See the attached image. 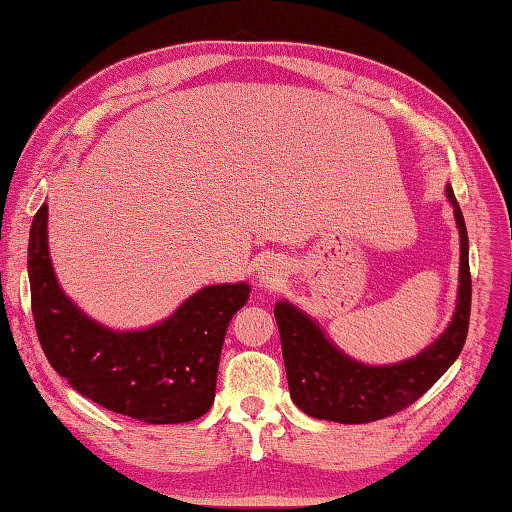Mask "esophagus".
Wrapping results in <instances>:
<instances>
[{
  "mask_svg": "<svg viewBox=\"0 0 512 512\" xmlns=\"http://www.w3.org/2000/svg\"><path fill=\"white\" fill-rule=\"evenodd\" d=\"M257 277H259V284H262L264 289H275L284 282L287 273H284V266L277 262V259H266V262L259 266Z\"/></svg>",
  "mask_w": 512,
  "mask_h": 512,
  "instance_id": "obj_1",
  "label": "esophagus"
}]
</instances>
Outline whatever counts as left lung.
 <instances>
[{
  "label": "left lung",
  "instance_id": "8db88e82",
  "mask_svg": "<svg viewBox=\"0 0 512 512\" xmlns=\"http://www.w3.org/2000/svg\"><path fill=\"white\" fill-rule=\"evenodd\" d=\"M445 194L454 207L458 237H461L456 309L445 332L415 357L386 366L357 361L329 339L318 320L311 318L307 311L291 305L289 300L275 302L273 314L280 329L291 400L311 418L341 424L388 418L420 400L461 354L472 305L470 259H467L470 244L452 185L445 187Z\"/></svg>",
  "mask_w": 512,
  "mask_h": 512
}]
</instances>
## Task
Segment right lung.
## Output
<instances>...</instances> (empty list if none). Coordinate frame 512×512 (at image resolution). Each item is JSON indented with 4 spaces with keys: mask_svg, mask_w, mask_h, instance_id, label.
<instances>
[{
    "mask_svg": "<svg viewBox=\"0 0 512 512\" xmlns=\"http://www.w3.org/2000/svg\"><path fill=\"white\" fill-rule=\"evenodd\" d=\"M47 219L42 203L31 223L27 268L38 339L51 368L76 393L133 420L178 424L210 411L225 332L248 302L250 284H210L160 323L112 329L85 314L58 284Z\"/></svg>",
    "mask_w": 512,
    "mask_h": 512,
    "instance_id": "add662e5",
    "label": "right lung"
}]
</instances>
